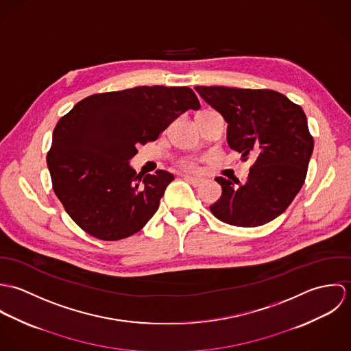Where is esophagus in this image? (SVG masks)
Instances as JSON below:
<instances>
[{
    "instance_id": "esophagus-1",
    "label": "esophagus",
    "mask_w": 351,
    "mask_h": 351,
    "mask_svg": "<svg viewBox=\"0 0 351 351\" xmlns=\"http://www.w3.org/2000/svg\"><path fill=\"white\" fill-rule=\"evenodd\" d=\"M182 177H184V180H186L188 182H191L193 186H200L201 184H202V178H200V177L189 176V174H184Z\"/></svg>"
}]
</instances>
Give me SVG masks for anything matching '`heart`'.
<instances>
[{"label": "heart", "instance_id": "obj_1", "mask_svg": "<svg viewBox=\"0 0 351 351\" xmlns=\"http://www.w3.org/2000/svg\"><path fill=\"white\" fill-rule=\"evenodd\" d=\"M188 166H192V163H188Z\"/></svg>", "mask_w": 351, "mask_h": 351}]
</instances>
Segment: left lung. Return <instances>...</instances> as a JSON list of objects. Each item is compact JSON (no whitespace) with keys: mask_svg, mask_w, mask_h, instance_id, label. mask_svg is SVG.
Listing matches in <instances>:
<instances>
[{"mask_svg":"<svg viewBox=\"0 0 351 351\" xmlns=\"http://www.w3.org/2000/svg\"><path fill=\"white\" fill-rule=\"evenodd\" d=\"M227 125L230 149L256 156L247 181L216 177L220 199L209 206L219 220L239 227L263 226L281 213L300 192L313 139L300 105L270 89L196 86ZM239 186L235 189L234 185Z\"/></svg>","mask_w":351,"mask_h":351,"instance_id":"1","label":"left lung"}]
</instances>
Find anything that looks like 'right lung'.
Returning <instances> with one entry per match:
<instances>
[{
	"mask_svg": "<svg viewBox=\"0 0 351 351\" xmlns=\"http://www.w3.org/2000/svg\"><path fill=\"white\" fill-rule=\"evenodd\" d=\"M200 102L186 86H138L93 95L56 124L47 154L52 188L89 235L119 241L154 216L174 176L136 174L130 160L170 123Z\"/></svg>",
	"mask_w": 351,
	"mask_h": 351,
	"instance_id": "add662e5",
	"label": "right lung"
}]
</instances>
